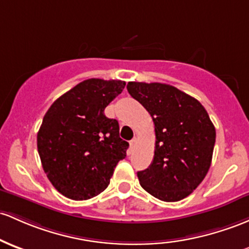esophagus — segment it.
Instances as JSON below:
<instances>
[{"label":"esophagus","mask_w":249,"mask_h":249,"mask_svg":"<svg viewBox=\"0 0 249 249\" xmlns=\"http://www.w3.org/2000/svg\"><path fill=\"white\" fill-rule=\"evenodd\" d=\"M136 144H137V138H133L132 141L130 142V146H131V149H133V147L136 146Z\"/></svg>","instance_id":"1"}]
</instances>
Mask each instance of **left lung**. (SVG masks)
<instances>
[{"label":"left lung","instance_id":"left-lung-1","mask_svg":"<svg viewBox=\"0 0 249 249\" xmlns=\"http://www.w3.org/2000/svg\"><path fill=\"white\" fill-rule=\"evenodd\" d=\"M126 89L155 124L154 160L137 173L142 188L158 200H183L212 164L216 132L206 108L171 85L130 81Z\"/></svg>","mask_w":249,"mask_h":249}]
</instances>
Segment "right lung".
Masks as SVG:
<instances>
[{
	"label": "right lung",
	"instance_id": "obj_1",
	"mask_svg": "<svg viewBox=\"0 0 249 249\" xmlns=\"http://www.w3.org/2000/svg\"><path fill=\"white\" fill-rule=\"evenodd\" d=\"M124 87L122 80L87 79L58 98L43 117L37 132L42 168L71 200L99 195L126 157L129 143L119 137L118 122L104 114Z\"/></svg>",
	"mask_w": 249,
	"mask_h": 249
}]
</instances>
